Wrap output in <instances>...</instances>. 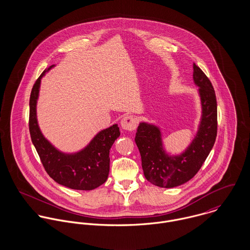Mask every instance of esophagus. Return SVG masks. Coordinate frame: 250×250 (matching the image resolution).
<instances>
[{
  "label": "esophagus",
  "instance_id": "1",
  "mask_svg": "<svg viewBox=\"0 0 250 250\" xmlns=\"http://www.w3.org/2000/svg\"><path fill=\"white\" fill-rule=\"evenodd\" d=\"M138 120L134 115H125L121 120V127L126 131H134L137 128Z\"/></svg>",
  "mask_w": 250,
  "mask_h": 250
}]
</instances>
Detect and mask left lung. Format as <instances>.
I'll use <instances>...</instances> for the list:
<instances>
[{
	"instance_id": "left-lung-1",
	"label": "left lung",
	"mask_w": 250,
	"mask_h": 250,
	"mask_svg": "<svg viewBox=\"0 0 250 250\" xmlns=\"http://www.w3.org/2000/svg\"><path fill=\"white\" fill-rule=\"evenodd\" d=\"M193 81L199 87L202 115L197 134L178 156L168 155L163 146L159 127L142 122L135 142L142 157L145 178L161 188H174L192 178L201 168L214 146L217 132V107L212 83L195 63Z\"/></svg>"
}]
</instances>
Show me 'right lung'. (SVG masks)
<instances>
[{
	"label": "right lung",
	"instance_id": "1",
	"mask_svg": "<svg viewBox=\"0 0 250 250\" xmlns=\"http://www.w3.org/2000/svg\"><path fill=\"white\" fill-rule=\"evenodd\" d=\"M54 66L51 65L42 72L31 92L29 128L32 142L51 178L72 189L91 190L107 181L109 172V149L120 136V131L117 124L102 130L86 147L73 154L61 152L49 143L38 127L36 103L41 79Z\"/></svg>",
	"mask_w": 250,
	"mask_h": 250
}]
</instances>
